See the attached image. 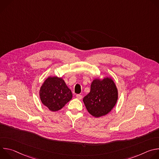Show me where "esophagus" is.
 <instances>
[{
  "label": "esophagus",
  "mask_w": 159,
  "mask_h": 159,
  "mask_svg": "<svg viewBox=\"0 0 159 159\" xmlns=\"http://www.w3.org/2000/svg\"><path fill=\"white\" fill-rule=\"evenodd\" d=\"M76 98H77V99L80 100V99H81L82 98V96L80 95V94H77L76 95Z\"/></svg>",
  "instance_id": "esophagus-1"
}]
</instances>
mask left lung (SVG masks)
Returning a JSON list of instances; mask_svg holds the SVG:
<instances>
[{"mask_svg":"<svg viewBox=\"0 0 159 159\" xmlns=\"http://www.w3.org/2000/svg\"><path fill=\"white\" fill-rule=\"evenodd\" d=\"M118 91L111 77L96 78L90 85V93L83 99L87 111L95 118L107 115L118 101Z\"/></svg>","mask_w":159,"mask_h":159,"instance_id":"obj_1","label":"left lung"}]
</instances>
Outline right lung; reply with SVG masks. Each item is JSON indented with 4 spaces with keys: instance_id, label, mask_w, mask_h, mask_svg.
<instances>
[{
    "instance_id": "add662e5",
    "label": "right lung",
    "mask_w": 159,
    "mask_h": 159,
    "mask_svg": "<svg viewBox=\"0 0 159 159\" xmlns=\"http://www.w3.org/2000/svg\"><path fill=\"white\" fill-rule=\"evenodd\" d=\"M39 98L44 106L55 112L72 99V93L62 78L50 76L40 87Z\"/></svg>"
}]
</instances>
